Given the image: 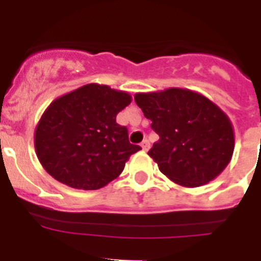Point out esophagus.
<instances>
[{
	"label": "esophagus",
	"mask_w": 261,
	"mask_h": 261,
	"mask_svg": "<svg viewBox=\"0 0 261 261\" xmlns=\"http://www.w3.org/2000/svg\"><path fill=\"white\" fill-rule=\"evenodd\" d=\"M141 147H142V150L147 151L149 150V147H150V142L147 141V140H144V141L141 142Z\"/></svg>",
	"instance_id": "esophagus-1"
}]
</instances>
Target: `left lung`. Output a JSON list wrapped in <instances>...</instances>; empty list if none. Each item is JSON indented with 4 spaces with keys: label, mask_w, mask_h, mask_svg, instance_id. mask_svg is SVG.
<instances>
[{
    "label": "left lung",
    "mask_w": 261,
    "mask_h": 261,
    "mask_svg": "<svg viewBox=\"0 0 261 261\" xmlns=\"http://www.w3.org/2000/svg\"><path fill=\"white\" fill-rule=\"evenodd\" d=\"M137 106L159 136L149 155L162 174L183 187L216 179L231 161L234 129L212 100L188 89L137 93Z\"/></svg>",
    "instance_id": "obj_1"
}]
</instances>
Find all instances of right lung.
Returning a JSON list of instances; mask_svg holds the SVG:
<instances>
[{
  "label": "right lung",
  "instance_id": "right-lung-1",
  "mask_svg": "<svg viewBox=\"0 0 261 261\" xmlns=\"http://www.w3.org/2000/svg\"><path fill=\"white\" fill-rule=\"evenodd\" d=\"M132 102L125 91L89 84L55 99L41 115L34 136L45 171L75 190L103 188L116 179L132 154L141 150L128 140L116 115Z\"/></svg>",
  "mask_w": 261,
  "mask_h": 261
}]
</instances>
